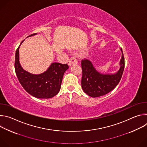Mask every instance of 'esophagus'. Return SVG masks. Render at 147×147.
<instances>
[{"instance_id":"34e87169","label":"esophagus","mask_w":147,"mask_h":147,"mask_svg":"<svg viewBox=\"0 0 147 147\" xmlns=\"http://www.w3.org/2000/svg\"><path fill=\"white\" fill-rule=\"evenodd\" d=\"M77 63H78V61H77V59L75 58L74 57H71L70 58V59L69 60V65L71 66L74 64H77Z\"/></svg>"}]
</instances>
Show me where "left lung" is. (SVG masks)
Masks as SVG:
<instances>
[{"instance_id": "obj_1", "label": "left lung", "mask_w": 147, "mask_h": 147, "mask_svg": "<svg viewBox=\"0 0 147 147\" xmlns=\"http://www.w3.org/2000/svg\"><path fill=\"white\" fill-rule=\"evenodd\" d=\"M120 69L112 74H103L97 71L88 59L81 60L82 75L81 87L88 95L95 98L107 94L113 90L120 82L124 69V57L122 49Z\"/></svg>"}]
</instances>
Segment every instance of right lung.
I'll use <instances>...</instances> for the list:
<instances>
[{
    "label": "right lung",
    "mask_w": 147,
    "mask_h": 147,
    "mask_svg": "<svg viewBox=\"0 0 147 147\" xmlns=\"http://www.w3.org/2000/svg\"><path fill=\"white\" fill-rule=\"evenodd\" d=\"M29 35L31 36L36 35ZM23 40L20 46L23 43ZM15 55L14 68L21 85L32 96L38 98H51L58 94L65 72L68 69L67 64L53 63L46 71L40 74H32L24 70L19 61V48Z\"/></svg>",
    "instance_id": "right-lung-1"
}]
</instances>
